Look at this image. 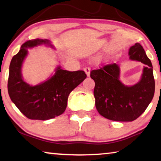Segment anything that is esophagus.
Returning a JSON list of instances; mask_svg holds the SVG:
<instances>
[{
  "mask_svg": "<svg viewBox=\"0 0 161 161\" xmlns=\"http://www.w3.org/2000/svg\"><path fill=\"white\" fill-rule=\"evenodd\" d=\"M84 71H85L86 76H90V67H85L84 68Z\"/></svg>",
  "mask_w": 161,
  "mask_h": 161,
  "instance_id": "1",
  "label": "esophagus"
}]
</instances>
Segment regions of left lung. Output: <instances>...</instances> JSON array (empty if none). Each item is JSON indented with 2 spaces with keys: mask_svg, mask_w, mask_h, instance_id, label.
Wrapping results in <instances>:
<instances>
[{
  "mask_svg": "<svg viewBox=\"0 0 161 161\" xmlns=\"http://www.w3.org/2000/svg\"><path fill=\"white\" fill-rule=\"evenodd\" d=\"M131 60L146 65L141 80L133 86L124 85L119 80V68L115 63L92 70L91 78L95 82L94 96L98 113L113 121L131 122L144 113L153 99L155 80L151 62L144 48L136 43L129 49Z\"/></svg>",
  "mask_w": 161,
  "mask_h": 161,
  "instance_id": "obj_1",
  "label": "left lung"
}]
</instances>
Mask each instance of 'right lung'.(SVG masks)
Here are the masks:
<instances>
[{
	"label": "right lung",
	"mask_w": 161,
	"mask_h": 161,
	"mask_svg": "<svg viewBox=\"0 0 161 161\" xmlns=\"http://www.w3.org/2000/svg\"><path fill=\"white\" fill-rule=\"evenodd\" d=\"M50 45L49 41L29 40L23 44L19 53L12 58L9 67L8 91L11 101L24 115L31 119L46 120L62 114L67 105L68 97L74 89L85 80L84 71H69L57 67L49 80L36 86L25 82L21 67L27 48L41 44Z\"/></svg>",
	"instance_id": "right-lung-1"
}]
</instances>
